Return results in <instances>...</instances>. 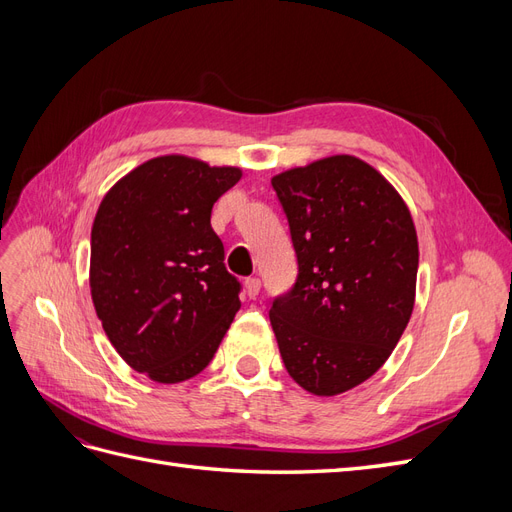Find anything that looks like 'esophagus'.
<instances>
[{
	"instance_id": "34e87169",
	"label": "esophagus",
	"mask_w": 512,
	"mask_h": 512,
	"mask_svg": "<svg viewBox=\"0 0 512 512\" xmlns=\"http://www.w3.org/2000/svg\"><path fill=\"white\" fill-rule=\"evenodd\" d=\"M245 292H247V297H250V299L258 297V292H260V280H258V277H247V280H245Z\"/></svg>"
}]
</instances>
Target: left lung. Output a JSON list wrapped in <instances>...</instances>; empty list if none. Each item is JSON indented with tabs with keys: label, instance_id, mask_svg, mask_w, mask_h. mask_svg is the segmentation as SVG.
Masks as SVG:
<instances>
[{
	"label": "left lung",
	"instance_id": "obj_1",
	"mask_svg": "<svg viewBox=\"0 0 512 512\" xmlns=\"http://www.w3.org/2000/svg\"><path fill=\"white\" fill-rule=\"evenodd\" d=\"M297 254V282L273 299L290 378L331 397L389 359L414 307L418 241L404 200L376 168L331 156L271 179Z\"/></svg>",
	"mask_w": 512,
	"mask_h": 512
}]
</instances>
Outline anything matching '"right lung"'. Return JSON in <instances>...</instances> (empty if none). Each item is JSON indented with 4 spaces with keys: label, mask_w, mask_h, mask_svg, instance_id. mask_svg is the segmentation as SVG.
I'll return each instance as SVG.
<instances>
[{
    "label": "right lung",
    "mask_w": 512,
    "mask_h": 512,
    "mask_svg": "<svg viewBox=\"0 0 512 512\" xmlns=\"http://www.w3.org/2000/svg\"><path fill=\"white\" fill-rule=\"evenodd\" d=\"M239 179V168L162 156L102 198L91 228V299L121 359L151 380L200 374L239 312L241 284L211 228L215 200Z\"/></svg>",
    "instance_id": "obj_1"
}]
</instances>
